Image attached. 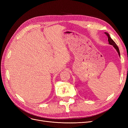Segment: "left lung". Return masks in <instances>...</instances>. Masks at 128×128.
I'll return each mask as SVG.
<instances>
[{
    "instance_id": "8db88e82",
    "label": "left lung",
    "mask_w": 128,
    "mask_h": 128,
    "mask_svg": "<svg viewBox=\"0 0 128 128\" xmlns=\"http://www.w3.org/2000/svg\"><path fill=\"white\" fill-rule=\"evenodd\" d=\"M104 34H106L107 37H108V42H109V44H110V45H112V46H113V47H114V48L116 49V51H117V52H118V56H120V53L119 48H118V45H117L116 44V43L114 42V40H112V38H110L109 34H108V32H104Z\"/></svg>"
}]
</instances>
